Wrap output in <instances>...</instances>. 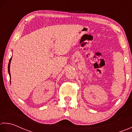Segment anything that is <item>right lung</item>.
<instances>
[{"label":"right lung","mask_w":132,"mask_h":132,"mask_svg":"<svg viewBox=\"0 0 132 132\" xmlns=\"http://www.w3.org/2000/svg\"><path fill=\"white\" fill-rule=\"evenodd\" d=\"M11 59H12V57H11V59H10L9 63V66H8V71H9V73L10 77H11V75H10V64H11Z\"/></svg>","instance_id":"right-lung-1"}]
</instances>
